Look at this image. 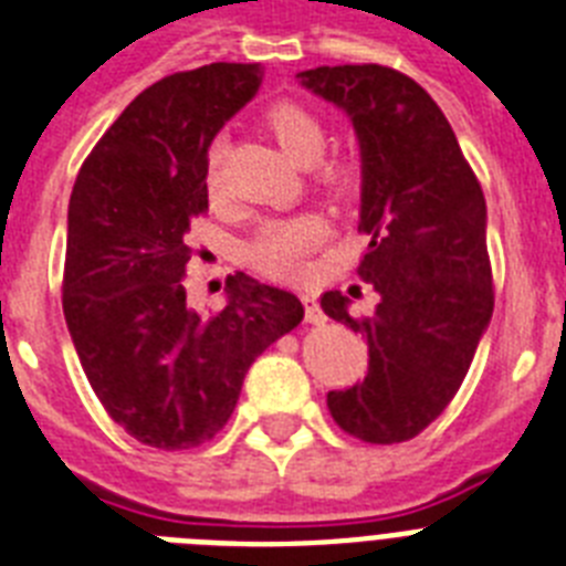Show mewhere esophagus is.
<instances>
[{"label": "esophagus", "mask_w": 566, "mask_h": 566, "mask_svg": "<svg viewBox=\"0 0 566 566\" xmlns=\"http://www.w3.org/2000/svg\"><path fill=\"white\" fill-rule=\"evenodd\" d=\"M302 302H305V319L307 323H314V325H319V323H325V314L323 311H319V305H316V298L314 296H302Z\"/></svg>", "instance_id": "34e87169"}]
</instances>
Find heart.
<instances>
[{
  "mask_svg": "<svg viewBox=\"0 0 566 566\" xmlns=\"http://www.w3.org/2000/svg\"><path fill=\"white\" fill-rule=\"evenodd\" d=\"M264 124L273 133L275 142L282 145L296 163L314 165L316 179L325 188L337 191V195H348L357 186L360 168L355 159L346 156L316 155L325 150L328 142V130L325 122L316 116L314 109L296 101H275L264 109ZM206 191L211 197L220 195V154L218 148H211L209 163H206ZM328 238V227L323 218L316 214H293V218L268 220L259 229V235L250 243V261L264 273L279 275V279H296L305 273L307 259L314 255L323 241Z\"/></svg>",
  "mask_w": 566,
  "mask_h": 566,
  "instance_id": "heart-1",
  "label": "heart"
}]
</instances>
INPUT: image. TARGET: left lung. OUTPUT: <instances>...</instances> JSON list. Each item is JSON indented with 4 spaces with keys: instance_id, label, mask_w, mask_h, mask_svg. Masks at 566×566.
I'll use <instances>...</instances> for the list:
<instances>
[{
    "instance_id": "1",
    "label": "left lung",
    "mask_w": 566,
    "mask_h": 566,
    "mask_svg": "<svg viewBox=\"0 0 566 566\" xmlns=\"http://www.w3.org/2000/svg\"><path fill=\"white\" fill-rule=\"evenodd\" d=\"M302 84L346 109L360 139L357 275L378 291L355 319L328 291L323 311L369 343L363 384L328 392L343 430L369 444L407 442L442 416L462 387L494 311L485 197L453 127L430 95L389 66H316Z\"/></svg>"
}]
</instances>
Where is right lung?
<instances>
[{
	"label": "right lung",
	"mask_w": 566,
	"mask_h": 566,
	"mask_svg": "<svg viewBox=\"0 0 566 566\" xmlns=\"http://www.w3.org/2000/svg\"><path fill=\"white\" fill-rule=\"evenodd\" d=\"M259 86V63L156 81L109 124L69 197V334L109 418L150 448L214 439L255 357L305 316L293 293L247 273L229 275L218 314L186 305L188 229L209 209V145Z\"/></svg>",
	"instance_id": "add662e5"
}]
</instances>
